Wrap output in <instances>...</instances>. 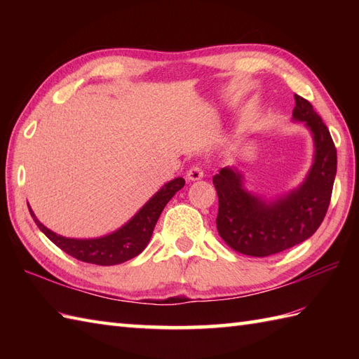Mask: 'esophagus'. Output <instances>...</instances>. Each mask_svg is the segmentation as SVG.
Returning a JSON list of instances; mask_svg holds the SVG:
<instances>
[{
	"instance_id": "1",
	"label": "esophagus",
	"mask_w": 359,
	"mask_h": 359,
	"mask_svg": "<svg viewBox=\"0 0 359 359\" xmlns=\"http://www.w3.org/2000/svg\"><path fill=\"white\" fill-rule=\"evenodd\" d=\"M187 177H188V180H199V179H202L203 177L202 165L196 163V165H193L191 168H189V170L187 171Z\"/></svg>"
}]
</instances>
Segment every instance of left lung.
I'll list each match as a JSON object with an SVG mask.
<instances>
[{
    "label": "left lung",
    "instance_id": "left-lung-1",
    "mask_svg": "<svg viewBox=\"0 0 359 359\" xmlns=\"http://www.w3.org/2000/svg\"><path fill=\"white\" fill-rule=\"evenodd\" d=\"M293 117L306 121L315 139V163L304 184L266 205L242 189V175L222 168L212 177L219 197L217 231L238 253L266 257L304 242L329 210L337 175V148L329 128L306 98L294 94Z\"/></svg>",
    "mask_w": 359,
    "mask_h": 359
}]
</instances>
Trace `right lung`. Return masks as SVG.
I'll return each instance as SVG.
<instances>
[{
    "mask_svg": "<svg viewBox=\"0 0 359 359\" xmlns=\"http://www.w3.org/2000/svg\"><path fill=\"white\" fill-rule=\"evenodd\" d=\"M185 180L177 177L166 184L160 191L149 199V202L121 226L120 230L109 236L98 239H67L63 236L55 234L48 230L40 220H36L32 210L29 208L30 216L34 217L38 228L55 243L58 248H62L65 253L79 259L81 262L95 264V265H117L123 264L129 259L140 255L148 245V242L154 231L157 220L162 215L165 205L171 201V197L184 188Z\"/></svg>",
    "mask_w": 359,
    "mask_h": 359,
    "instance_id": "right-lung-1",
    "label": "right lung"
}]
</instances>
